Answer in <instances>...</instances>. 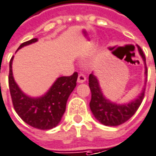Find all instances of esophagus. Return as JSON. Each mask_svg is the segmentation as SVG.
Wrapping results in <instances>:
<instances>
[{
	"label": "esophagus",
	"instance_id": "1",
	"mask_svg": "<svg viewBox=\"0 0 156 156\" xmlns=\"http://www.w3.org/2000/svg\"><path fill=\"white\" fill-rule=\"evenodd\" d=\"M85 81H86V77H85V75L83 73L78 74V83H84Z\"/></svg>",
	"mask_w": 156,
	"mask_h": 156
}]
</instances>
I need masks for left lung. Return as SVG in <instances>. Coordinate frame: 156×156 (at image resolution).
I'll use <instances>...</instances> for the list:
<instances>
[{
    "mask_svg": "<svg viewBox=\"0 0 156 156\" xmlns=\"http://www.w3.org/2000/svg\"><path fill=\"white\" fill-rule=\"evenodd\" d=\"M137 50L144 63L145 81L142 92L136 98L126 103H116L108 99L102 93L99 80L94 73L89 76V86L91 91V100L90 108L94 117L102 125L108 126H117L131 118L138 109L144 96L145 84L147 82L148 71L146 67V59L143 50L137 46Z\"/></svg>",
    "mask_w": 156,
    "mask_h": 156,
    "instance_id": "1",
    "label": "left lung"
}]
</instances>
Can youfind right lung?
<instances>
[{"label": "right lung", "instance_id": "1", "mask_svg": "<svg viewBox=\"0 0 156 156\" xmlns=\"http://www.w3.org/2000/svg\"><path fill=\"white\" fill-rule=\"evenodd\" d=\"M37 42L33 38L20 45L17 51L25 46ZM12 60L9 63V90L16 113L26 124L39 130H50L60 124L66 111V101L77 85L78 73L56 79L44 95L31 97L22 91L12 74Z\"/></svg>", "mask_w": 156, "mask_h": 156}]
</instances>
